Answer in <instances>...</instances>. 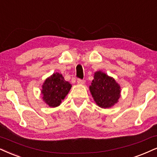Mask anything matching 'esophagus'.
I'll list each match as a JSON object with an SVG mask.
<instances>
[{
	"label": "esophagus",
	"mask_w": 157,
	"mask_h": 157,
	"mask_svg": "<svg viewBox=\"0 0 157 157\" xmlns=\"http://www.w3.org/2000/svg\"><path fill=\"white\" fill-rule=\"evenodd\" d=\"M85 81L84 80H82V79H77V83L78 84H84Z\"/></svg>",
	"instance_id": "34e87169"
}]
</instances>
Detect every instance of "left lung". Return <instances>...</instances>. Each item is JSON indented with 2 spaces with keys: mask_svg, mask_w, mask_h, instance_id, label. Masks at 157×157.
Returning a JSON list of instances; mask_svg holds the SVG:
<instances>
[{
  "mask_svg": "<svg viewBox=\"0 0 157 157\" xmlns=\"http://www.w3.org/2000/svg\"><path fill=\"white\" fill-rule=\"evenodd\" d=\"M90 91L98 106L104 109L114 106L120 97V85L114 79L100 71L95 73Z\"/></svg>",
  "mask_w": 157,
  "mask_h": 157,
  "instance_id": "8db88e82",
  "label": "left lung"
}]
</instances>
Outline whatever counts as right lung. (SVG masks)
Here are the masks:
<instances>
[{
  "instance_id": "add662e5",
  "label": "right lung",
  "mask_w": 157,
  "mask_h": 157,
  "mask_svg": "<svg viewBox=\"0 0 157 157\" xmlns=\"http://www.w3.org/2000/svg\"><path fill=\"white\" fill-rule=\"evenodd\" d=\"M71 87L72 85L64 80L62 75L54 73L43 83L41 91L43 99L49 106H58L68 94Z\"/></svg>"
}]
</instances>
